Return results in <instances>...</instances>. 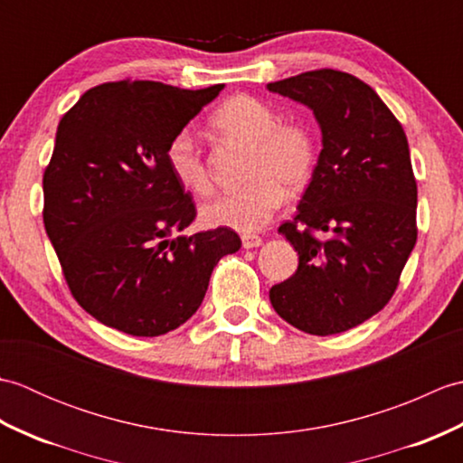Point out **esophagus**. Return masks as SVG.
Returning <instances> with one entry per match:
<instances>
[{"label":"esophagus","instance_id":"1","mask_svg":"<svg viewBox=\"0 0 463 463\" xmlns=\"http://www.w3.org/2000/svg\"><path fill=\"white\" fill-rule=\"evenodd\" d=\"M262 244V239L257 237V234H242V247L244 249H259Z\"/></svg>","mask_w":463,"mask_h":463}]
</instances>
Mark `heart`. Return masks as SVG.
I'll use <instances>...</instances> for the list:
<instances>
[{
    "instance_id": "1",
    "label": "heart",
    "mask_w": 463,
    "mask_h": 463,
    "mask_svg": "<svg viewBox=\"0 0 463 463\" xmlns=\"http://www.w3.org/2000/svg\"><path fill=\"white\" fill-rule=\"evenodd\" d=\"M211 127L222 139L250 149L247 186L206 203L201 219L206 226H224L239 232L260 231L284 203L287 192L308 184L317 165V141L302 123L280 121L279 113L257 97L234 95L211 117ZM166 165L183 189L199 196L213 191L211 173L191 131L171 137Z\"/></svg>"
}]
</instances>
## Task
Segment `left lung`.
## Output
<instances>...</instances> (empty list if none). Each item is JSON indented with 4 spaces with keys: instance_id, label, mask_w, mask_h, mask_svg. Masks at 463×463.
<instances>
[{
    "instance_id": "left-lung-1",
    "label": "left lung",
    "mask_w": 463,
    "mask_h": 463,
    "mask_svg": "<svg viewBox=\"0 0 463 463\" xmlns=\"http://www.w3.org/2000/svg\"><path fill=\"white\" fill-rule=\"evenodd\" d=\"M267 90L307 105L322 133L298 214L279 229L298 269L270 288L272 308L314 336L346 332L386 307L414 250L418 189L406 133L370 85L334 69ZM312 230L329 239L317 241Z\"/></svg>"
}]
</instances>
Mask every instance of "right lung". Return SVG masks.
Instances as JSON below:
<instances>
[{"label": "right lung", "instance_id": "add662e5", "mask_svg": "<svg viewBox=\"0 0 463 463\" xmlns=\"http://www.w3.org/2000/svg\"><path fill=\"white\" fill-rule=\"evenodd\" d=\"M222 90L103 83L59 121L43 175L45 231L75 300L105 326L131 336L179 328L199 310L216 262L241 249L224 226L173 239L196 213L166 145Z\"/></svg>", "mask_w": 463, "mask_h": 463}]
</instances>
